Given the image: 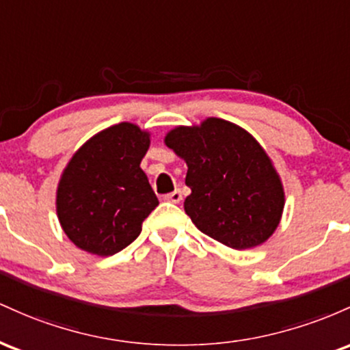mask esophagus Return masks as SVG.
I'll return each instance as SVG.
<instances>
[{
    "label": "esophagus",
    "mask_w": 350,
    "mask_h": 350,
    "mask_svg": "<svg viewBox=\"0 0 350 350\" xmlns=\"http://www.w3.org/2000/svg\"><path fill=\"white\" fill-rule=\"evenodd\" d=\"M163 200H167V202H172V203H180L183 200V195L180 190H175V191H172V193L165 195Z\"/></svg>",
    "instance_id": "obj_1"
}]
</instances>
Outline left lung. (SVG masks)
I'll return each mask as SVG.
<instances>
[{
  "label": "left lung",
  "mask_w": 350,
  "mask_h": 350,
  "mask_svg": "<svg viewBox=\"0 0 350 350\" xmlns=\"http://www.w3.org/2000/svg\"><path fill=\"white\" fill-rule=\"evenodd\" d=\"M165 144L188 165L185 211L202 233L233 250L261 245L280 225L284 191L269 157L238 125L206 119Z\"/></svg>",
  "instance_id": "1"
}]
</instances>
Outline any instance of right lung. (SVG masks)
<instances>
[{
    "label": "right lung",
    "mask_w": 350,
    "mask_h": 350,
    "mask_svg": "<svg viewBox=\"0 0 350 350\" xmlns=\"http://www.w3.org/2000/svg\"><path fill=\"white\" fill-rule=\"evenodd\" d=\"M148 133L122 122L94 135L70 159L57 188V217L77 248L119 253L140 234L159 200L140 168Z\"/></svg>",
    "instance_id": "1"
}]
</instances>
